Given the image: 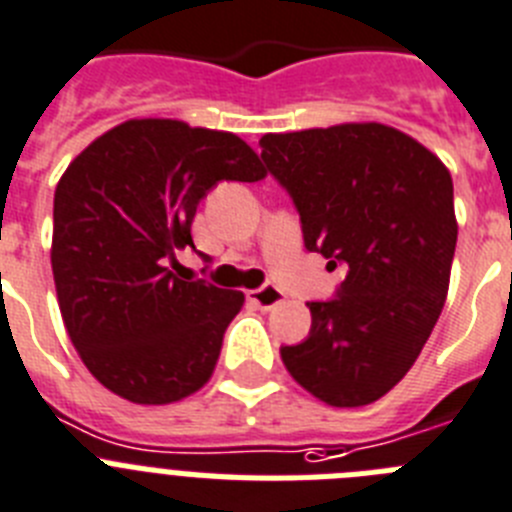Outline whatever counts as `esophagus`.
<instances>
[{"label":"esophagus","mask_w":512,"mask_h":512,"mask_svg":"<svg viewBox=\"0 0 512 512\" xmlns=\"http://www.w3.org/2000/svg\"><path fill=\"white\" fill-rule=\"evenodd\" d=\"M250 301L257 306V309L270 311V309H275L278 304H283L286 299H283V293L278 291L275 286H262V288H257V291H250Z\"/></svg>","instance_id":"obj_1"}]
</instances>
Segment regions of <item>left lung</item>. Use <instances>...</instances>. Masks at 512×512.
I'll use <instances>...</instances> for the list:
<instances>
[{"instance_id": "left-lung-1", "label": "left lung", "mask_w": 512, "mask_h": 512, "mask_svg": "<svg viewBox=\"0 0 512 512\" xmlns=\"http://www.w3.org/2000/svg\"><path fill=\"white\" fill-rule=\"evenodd\" d=\"M260 149L299 211L306 250L348 270L332 299L309 301V337L283 345V363L332 407L376 402L410 371L446 304L459 234L451 175L381 123L268 133Z\"/></svg>"}]
</instances>
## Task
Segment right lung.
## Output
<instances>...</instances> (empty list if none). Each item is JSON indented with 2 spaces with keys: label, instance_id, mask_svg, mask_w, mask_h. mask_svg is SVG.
<instances>
[{
  "label": "right lung",
  "instance_id": "add662e5",
  "mask_svg": "<svg viewBox=\"0 0 512 512\" xmlns=\"http://www.w3.org/2000/svg\"><path fill=\"white\" fill-rule=\"evenodd\" d=\"M262 177L234 133L162 118L115 126L66 167L53 195V281L66 332L102 386L170 404L211 379L244 293L180 281L175 255L195 250L190 224L208 190Z\"/></svg>",
  "mask_w": 512,
  "mask_h": 512
}]
</instances>
